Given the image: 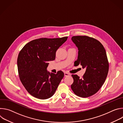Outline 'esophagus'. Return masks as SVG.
<instances>
[{
	"label": "esophagus",
	"mask_w": 123,
	"mask_h": 123,
	"mask_svg": "<svg viewBox=\"0 0 123 123\" xmlns=\"http://www.w3.org/2000/svg\"><path fill=\"white\" fill-rule=\"evenodd\" d=\"M70 74H68V73H64V75H65V76H69Z\"/></svg>",
	"instance_id": "34e87169"
}]
</instances>
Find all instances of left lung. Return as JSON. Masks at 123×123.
Listing matches in <instances>:
<instances>
[{
    "label": "left lung",
    "instance_id": "left-lung-1",
    "mask_svg": "<svg viewBox=\"0 0 123 123\" xmlns=\"http://www.w3.org/2000/svg\"><path fill=\"white\" fill-rule=\"evenodd\" d=\"M72 40L78 48V55L75 66L80 65L86 68L82 78L73 74L71 88L76 95L88 97L95 94L107 77L109 64L106 51L97 40L87 36H74Z\"/></svg>",
    "mask_w": 123,
    "mask_h": 123
}]
</instances>
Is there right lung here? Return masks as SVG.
I'll use <instances>...</instances> for the list:
<instances>
[{
  "mask_svg": "<svg viewBox=\"0 0 123 123\" xmlns=\"http://www.w3.org/2000/svg\"><path fill=\"white\" fill-rule=\"evenodd\" d=\"M68 37L41 38L26 44L19 52L17 64L20 80L27 92L39 99L51 97L55 93L64 74L50 73L47 68L55 58L56 51Z\"/></svg>",
  "mask_w": 123,
  "mask_h": 123,
  "instance_id": "1",
  "label": "right lung"
}]
</instances>
